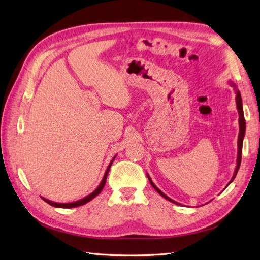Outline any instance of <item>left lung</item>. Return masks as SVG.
Segmentation results:
<instances>
[{"label": "left lung", "mask_w": 260, "mask_h": 260, "mask_svg": "<svg viewBox=\"0 0 260 260\" xmlns=\"http://www.w3.org/2000/svg\"><path fill=\"white\" fill-rule=\"evenodd\" d=\"M229 84L232 85V86H234V89H235V92H236V105H237V110H238V113H239V135H238V151H237V166H236V169H235V172H234V176H233V178H232V180H230L229 182H228V184H227V187L229 186L230 183H232L233 181H234V179L236 178V175H237V172H238V170H239V167H240V164H241V153H243V141H244V137H245V132H246V121H245V117H244V109H243V100H241V95H240V92H239V90L237 89V86H236V84H234L232 81L229 82ZM148 176V179H149V181H150V183H151V186L157 190V192L159 193V194H161L162 196L164 198H166L167 200H169V201H171V203H174V204H177V205H179L177 201H175V200H172L171 198H169L167 194H165L162 191H161V190L155 186V184L152 182V180H151V178L149 177V175H147Z\"/></svg>", "instance_id": "8db88e82"}]
</instances>
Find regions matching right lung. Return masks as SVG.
<instances>
[{
  "instance_id": "1",
  "label": "right lung",
  "mask_w": 260,
  "mask_h": 260,
  "mask_svg": "<svg viewBox=\"0 0 260 260\" xmlns=\"http://www.w3.org/2000/svg\"><path fill=\"white\" fill-rule=\"evenodd\" d=\"M115 157H117V155H114L113 159L111 160V162L109 164L108 168H107V170H106V174H105V176H103V178H102V180H101L99 186H98V188L94 190L93 192H91L89 196H86V197H84V198H82V199H80V200H77V201H73V203H67V204L54 203V201H51V200H49V199H47V198H43V197H41V198L45 201V203H48L49 205L53 206V207H56V208H74V207H79V206H82V205H84V204H86V203H89L90 200H92L94 197H96V196L101 192V190L103 189V187H105L106 180H107V176H108V174H109V170H110V167H111L112 162L114 161Z\"/></svg>"
}]
</instances>
